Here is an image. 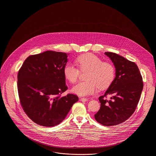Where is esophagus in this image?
<instances>
[{"label": "esophagus", "instance_id": "esophagus-1", "mask_svg": "<svg viewBox=\"0 0 156 156\" xmlns=\"http://www.w3.org/2000/svg\"><path fill=\"white\" fill-rule=\"evenodd\" d=\"M81 101L82 102H86L88 101V98H81Z\"/></svg>", "mask_w": 156, "mask_h": 156}]
</instances>
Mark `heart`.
<instances>
[{
  "label": "heart",
  "instance_id": "obj_1",
  "mask_svg": "<svg viewBox=\"0 0 156 156\" xmlns=\"http://www.w3.org/2000/svg\"><path fill=\"white\" fill-rule=\"evenodd\" d=\"M76 62L81 72L88 71L86 75V81L82 82L74 87L72 90L80 96H87L95 94L97 89L108 88L115 76V68L111 62L103 61L101 58L92 53L79 56ZM71 64H67L64 67V77L72 83H76L80 74V71Z\"/></svg>",
  "mask_w": 156,
  "mask_h": 156
}]
</instances>
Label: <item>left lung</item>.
<instances>
[{"label": "left lung", "mask_w": 156, "mask_h": 156, "mask_svg": "<svg viewBox=\"0 0 156 156\" xmlns=\"http://www.w3.org/2000/svg\"><path fill=\"white\" fill-rule=\"evenodd\" d=\"M116 68V76L104 95L99 98L101 108L95 115L104 126H115L124 122L135 111L143 88V82L137 66L115 52H105ZM112 94L108 100L107 95Z\"/></svg>", "instance_id": "8db88e82"}]
</instances>
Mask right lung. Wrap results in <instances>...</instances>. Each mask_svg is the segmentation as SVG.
Segmentation results:
<instances>
[{"mask_svg":"<svg viewBox=\"0 0 156 156\" xmlns=\"http://www.w3.org/2000/svg\"><path fill=\"white\" fill-rule=\"evenodd\" d=\"M65 52L47 51L28 57L17 74L20 103L34 123L53 127L66 118L78 97L61 94L68 89L63 69L68 61Z\"/></svg>","mask_w":156,"mask_h":156,"instance_id":"add662e5","label":"right lung"}]
</instances>
